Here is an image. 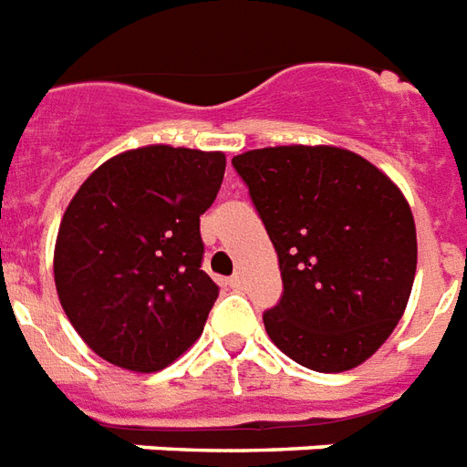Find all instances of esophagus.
<instances>
[{
  "mask_svg": "<svg viewBox=\"0 0 467 467\" xmlns=\"http://www.w3.org/2000/svg\"><path fill=\"white\" fill-rule=\"evenodd\" d=\"M227 285L233 286V289H240V286H243V277H240V275H234V277L227 279Z\"/></svg>",
  "mask_w": 467,
  "mask_h": 467,
  "instance_id": "1",
  "label": "esophagus"
}]
</instances>
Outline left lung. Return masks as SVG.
<instances>
[{
	"label": "left lung",
	"mask_w": 467,
	"mask_h": 467,
	"mask_svg": "<svg viewBox=\"0 0 467 467\" xmlns=\"http://www.w3.org/2000/svg\"><path fill=\"white\" fill-rule=\"evenodd\" d=\"M279 260L265 312L275 347L319 374L357 368L406 312L416 223L396 182L339 146L254 148L233 158Z\"/></svg>",
	"instance_id": "left-lung-1"
}]
</instances>
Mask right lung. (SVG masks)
Returning <instances> with one entry per match:
<instances>
[{
    "label": "right lung",
    "mask_w": 467,
    "mask_h": 467,
    "mask_svg": "<svg viewBox=\"0 0 467 467\" xmlns=\"http://www.w3.org/2000/svg\"><path fill=\"white\" fill-rule=\"evenodd\" d=\"M223 150L130 148L76 190L58 224L54 282L71 327L109 364L150 374L202 334L217 285L200 269V215Z\"/></svg>",
    "instance_id": "add662e5"
}]
</instances>
